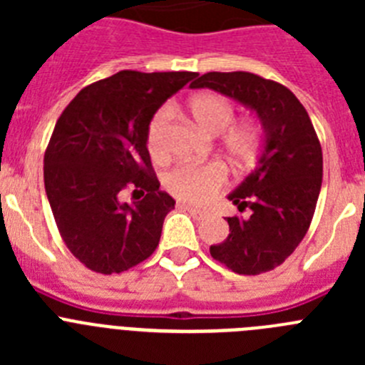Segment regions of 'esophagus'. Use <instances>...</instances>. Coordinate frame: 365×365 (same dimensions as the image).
Masks as SVG:
<instances>
[{
  "instance_id": "obj_1",
  "label": "esophagus",
  "mask_w": 365,
  "mask_h": 365,
  "mask_svg": "<svg viewBox=\"0 0 365 365\" xmlns=\"http://www.w3.org/2000/svg\"><path fill=\"white\" fill-rule=\"evenodd\" d=\"M179 208H180V210H186V212H188L190 215H192V217H195V219H205L206 215H208V212L199 210V208H195V206H192V205H185V202H180Z\"/></svg>"
}]
</instances>
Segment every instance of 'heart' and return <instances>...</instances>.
<instances>
[{
	"instance_id": "obj_1",
	"label": "heart",
	"mask_w": 365,
	"mask_h": 365,
	"mask_svg": "<svg viewBox=\"0 0 365 365\" xmlns=\"http://www.w3.org/2000/svg\"><path fill=\"white\" fill-rule=\"evenodd\" d=\"M190 113L202 130L222 133V148L237 164H252L259 155L265 128L257 118L234 120V106L217 93H201L190 100ZM170 109L163 108L151 117L146 130V146L155 163L168 159L166 124ZM228 182L227 166L219 160L206 164H180L166 175L168 192L192 205H206Z\"/></svg>"
}]
</instances>
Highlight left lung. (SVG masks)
<instances>
[{
  "mask_svg": "<svg viewBox=\"0 0 365 365\" xmlns=\"http://www.w3.org/2000/svg\"><path fill=\"white\" fill-rule=\"evenodd\" d=\"M192 87L240 100L259 115L265 146L256 170L228 195L248 217H228L230 234L210 254L228 270L257 276L294 252L311 227L320 195L324 159L318 135L294 93L259 74L206 73Z\"/></svg>",
  "mask_w": 365,
  "mask_h": 365,
  "instance_id": "1",
  "label": "left lung"
}]
</instances>
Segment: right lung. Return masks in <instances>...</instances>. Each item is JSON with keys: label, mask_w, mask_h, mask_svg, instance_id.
Masks as SVG:
<instances>
[{"label": "right lung", "mask_w": 365, "mask_h": 365, "mask_svg": "<svg viewBox=\"0 0 365 365\" xmlns=\"http://www.w3.org/2000/svg\"><path fill=\"white\" fill-rule=\"evenodd\" d=\"M195 76L120 71L83 87L56 120L43 157L45 192L63 243L93 272L120 274L159 247L175 201L160 190L146 130ZM124 189L143 197L122 203Z\"/></svg>", "instance_id": "obj_1"}]
</instances>
